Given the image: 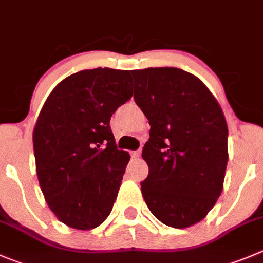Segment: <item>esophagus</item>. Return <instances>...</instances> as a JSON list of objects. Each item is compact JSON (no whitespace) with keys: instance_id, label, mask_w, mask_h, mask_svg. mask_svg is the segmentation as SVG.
<instances>
[{"instance_id":"esophagus-1","label":"esophagus","mask_w":263,"mask_h":263,"mask_svg":"<svg viewBox=\"0 0 263 263\" xmlns=\"http://www.w3.org/2000/svg\"><path fill=\"white\" fill-rule=\"evenodd\" d=\"M132 156H133L134 159H138V157H141V149H137V151L132 152Z\"/></svg>"}]
</instances>
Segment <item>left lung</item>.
<instances>
[{"label":"left lung","instance_id":"left-lung-1","mask_svg":"<svg viewBox=\"0 0 263 263\" xmlns=\"http://www.w3.org/2000/svg\"><path fill=\"white\" fill-rule=\"evenodd\" d=\"M134 99L151 125L142 151L141 182L159 221L186 229L205 218L223 189L229 149L226 119L204 82L173 67L136 69Z\"/></svg>","mask_w":263,"mask_h":263}]
</instances>
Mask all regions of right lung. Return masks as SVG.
Segmentation results:
<instances>
[{
	"label": "right lung",
	"instance_id": "1",
	"mask_svg": "<svg viewBox=\"0 0 263 263\" xmlns=\"http://www.w3.org/2000/svg\"><path fill=\"white\" fill-rule=\"evenodd\" d=\"M130 72L84 69L52 89L33 129L40 187L57 218L77 230L98 227L117 197L126 151L117 149L109 120L133 92Z\"/></svg>",
	"mask_w": 263,
	"mask_h": 263
}]
</instances>
